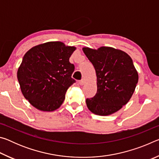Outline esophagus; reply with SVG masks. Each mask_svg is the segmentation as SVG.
<instances>
[{
	"mask_svg": "<svg viewBox=\"0 0 159 159\" xmlns=\"http://www.w3.org/2000/svg\"><path fill=\"white\" fill-rule=\"evenodd\" d=\"M79 84H80V85H83L85 83V80H84V79H81L80 80H79Z\"/></svg>",
	"mask_w": 159,
	"mask_h": 159,
	"instance_id": "34e87169",
	"label": "esophagus"
}]
</instances>
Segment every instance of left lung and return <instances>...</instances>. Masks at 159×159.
<instances>
[{"label": "left lung", "mask_w": 159, "mask_h": 159, "mask_svg": "<svg viewBox=\"0 0 159 159\" xmlns=\"http://www.w3.org/2000/svg\"><path fill=\"white\" fill-rule=\"evenodd\" d=\"M83 50L94 66L98 81L96 95L86 99L88 108L96 115L114 114L128 103L138 84L133 60L123 51L110 47Z\"/></svg>", "instance_id": "8db88e82"}]
</instances>
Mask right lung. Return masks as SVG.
<instances>
[{
  "label": "right lung",
  "instance_id": "right-lung-1",
  "mask_svg": "<svg viewBox=\"0 0 159 159\" xmlns=\"http://www.w3.org/2000/svg\"><path fill=\"white\" fill-rule=\"evenodd\" d=\"M76 50L63 43L48 42L31 48L22 59L17 79L23 95L32 106L43 111L58 109L68 88L74 65L69 57Z\"/></svg>",
  "mask_w": 159,
  "mask_h": 159
}]
</instances>
